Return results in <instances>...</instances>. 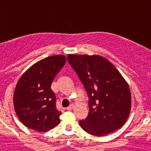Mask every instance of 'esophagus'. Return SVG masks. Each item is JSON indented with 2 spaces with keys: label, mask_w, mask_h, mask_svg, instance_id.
<instances>
[{
  "label": "esophagus",
  "mask_w": 151,
  "mask_h": 151,
  "mask_svg": "<svg viewBox=\"0 0 151 151\" xmlns=\"http://www.w3.org/2000/svg\"><path fill=\"white\" fill-rule=\"evenodd\" d=\"M73 109V105L71 104L69 106H68L67 108H66V110H72Z\"/></svg>",
  "instance_id": "obj_1"
}]
</instances>
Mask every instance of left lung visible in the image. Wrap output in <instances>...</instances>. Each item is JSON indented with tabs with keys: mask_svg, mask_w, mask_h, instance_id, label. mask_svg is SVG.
Wrapping results in <instances>:
<instances>
[{
	"mask_svg": "<svg viewBox=\"0 0 151 151\" xmlns=\"http://www.w3.org/2000/svg\"><path fill=\"white\" fill-rule=\"evenodd\" d=\"M67 59L88 97V115L79 121L82 129L103 136L122 127L131 111V91L116 68L99 55L68 54Z\"/></svg>",
	"mask_w": 151,
	"mask_h": 151,
	"instance_id": "8db88e82",
	"label": "left lung"
}]
</instances>
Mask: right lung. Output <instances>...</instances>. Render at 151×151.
<instances>
[{"mask_svg":"<svg viewBox=\"0 0 151 151\" xmlns=\"http://www.w3.org/2000/svg\"><path fill=\"white\" fill-rule=\"evenodd\" d=\"M66 61L63 55L46 57L19 79L13 105L19 120L29 129L45 132L60 123L61 112L56 108V97L50 86Z\"/></svg>","mask_w":151,"mask_h":151,"instance_id":"right-lung-1","label":"right lung"}]
</instances>
